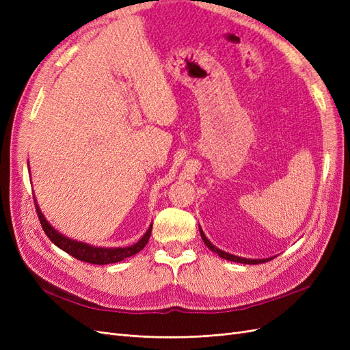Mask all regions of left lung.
<instances>
[{"mask_svg":"<svg viewBox=\"0 0 350 350\" xmlns=\"http://www.w3.org/2000/svg\"><path fill=\"white\" fill-rule=\"evenodd\" d=\"M200 235H201V239L204 241V243L207 245V248H210L211 251H215L219 257H221V258H225V260H229V261H235V262H242V264H261V262H266V261H270L271 258H260V260H252V258H242V257H238V256H234V254H229V252H225V251H221V250H219V248H216L213 243H211L207 238H206V235H204V232L201 230V228H200Z\"/></svg>","mask_w":350,"mask_h":350,"instance_id":"obj_1","label":"left lung"}]
</instances>
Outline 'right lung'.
Masks as SVG:
<instances>
[{
	"instance_id": "obj_1",
	"label": "right lung",
	"mask_w": 350,
	"mask_h": 350,
	"mask_svg": "<svg viewBox=\"0 0 350 350\" xmlns=\"http://www.w3.org/2000/svg\"><path fill=\"white\" fill-rule=\"evenodd\" d=\"M35 206H36V213L39 216L42 229H44L46 237L52 242H54L58 248H61L62 251H66L74 258H77V260L84 261V262L99 264V266H103V264L118 262V261H122V260L129 258V257H133V256H135L137 252L142 251L146 247V243L149 242V238H150V234H152V225H150V228L147 229V232L142 237V239L139 242L133 243L131 247H125V248L92 247V245H89V243L74 241L71 238L61 235L58 230H55L48 224V220L45 219L44 215H42V211H40L36 201H35Z\"/></svg>"
}]
</instances>
